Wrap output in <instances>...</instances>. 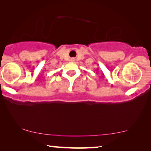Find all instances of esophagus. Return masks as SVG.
<instances>
[{"mask_svg": "<svg viewBox=\"0 0 151 151\" xmlns=\"http://www.w3.org/2000/svg\"><path fill=\"white\" fill-rule=\"evenodd\" d=\"M71 60V62H75L76 59L74 58H71V60Z\"/></svg>", "mask_w": 151, "mask_h": 151, "instance_id": "obj_1", "label": "esophagus"}]
</instances>
